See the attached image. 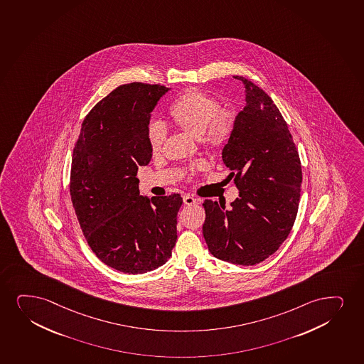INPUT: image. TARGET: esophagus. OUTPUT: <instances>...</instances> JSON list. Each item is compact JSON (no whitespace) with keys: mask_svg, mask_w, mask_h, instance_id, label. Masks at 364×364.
<instances>
[{"mask_svg":"<svg viewBox=\"0 0 364 364\" xmlns=\"http://www.w3.org/2000/svg\"><path fill=\"white\" fill-rule=\"evenodd\" d=\"M183 200H184L185 205H188V206H193V205L198 203V198H193L191 195H185Z\"/></svg>","mask_w":364,"mask_h":364,"instance_id":"34e87169","label":"esophagus"}]
</instances>
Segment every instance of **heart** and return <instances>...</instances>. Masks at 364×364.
I'll use <instances>...</instances> for the list:
<instances>
[{
  "instance_id": "obj_1",
  "label": "heart",
  "mask_w": 364,
  "mask_h": 364,
  "mask_svg": "<svg viewBox=\"0 0 364 364\" xmlns=\"http://www.w3.org/2000/svg\"><path fill=\"white\" fill-rule=\"evenodd\" d=\"M171 120L181 130L198 137L208 149L225 147L233 135L235 114L220 109V103L212 95L200 90H188L173 102L169 108ZM166 131L159 122L147 127V142L153 153L162 149Z\"/></svg>"
}]
</instances>
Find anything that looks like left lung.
<instances>
[{
  "mask_svg": "<svg viewBox=\"0 0 364 364\" xmlns=\"http://www.w3.org/2000/svg\"><path fill=\"white\" fill-rule=\"evenodd\" d=\"M245 107L235 117L222 159L234 176L239 198L227 210L205 200L202 233L212 255L252 266L279 250L296 220L301 166L279 108L264 90L242 76Z\"/></svg>",
  "mask_w": 364,
  "mask_h": 364,
  "instance_id": "1",
  "label": "left lung"
}]
</instances>
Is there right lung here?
Instances as JSON below:
<instances>
[{"mask_svg":"<svg viewBox=\"0 0 364 364\" xmlns=\"http://www.w3.org/2000/svg\"><path fill=\"white\" fill-rule=\"evenodd\" d=\"M171 88L134 82L95 104L72 156L70 195L90 249L124 274L164 265L176 242L179 193L139 195V166H147L151 112Z\"/></svg>","mask_w":364,"mask_h":364,"instance_id":"obj_1","label":"right lung"}]
</instances>
